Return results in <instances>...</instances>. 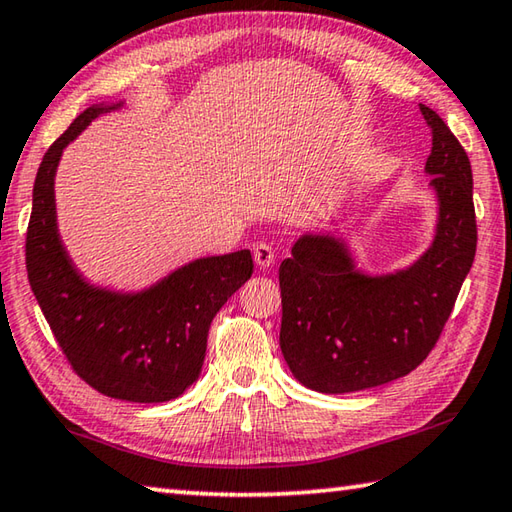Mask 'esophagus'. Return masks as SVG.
Masks as SVG:
<instances>
[{"label":"esophagus","mask_w":512,"mask_h":512,"mask_svg":"<svg viewBox=\"0 0 512 512\" xmlns=\"http://www.w3.org/2000/svg\"><path fill=\"white\" fill-rule=\"evenodd\" d=\"M253 257H255V262H257V266H262V268H268V266H273L275 264V250L268 246V244H257L255 248H253Z\"/></svg>","instance_id":"esophagus-1"}]
</instances>
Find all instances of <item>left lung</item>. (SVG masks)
I'll return each instance as SVG.
<instances>
[{
    "instance_id": "8db88e82",
    "label": "left lung",
    "mask_w": 512,
    "mask_h": 512,
    "mask_svg": "<svg viewBox=\"0 0 512 512\" xmlns=\"http://www.w3.org/2000/svg\"><path fill=\"white\" fill-rule=\"evenodd\" d=\"M425 172L439 197L427 253L407 271H353L333 237L304 235L280 266V347L293 376L322 394L360 392L407 376L439 342L477 250L472 167L457 136L430 107Z\"/></svg>"
}]
</instances>
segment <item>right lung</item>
<instances>
[{"mask_svg": "<svg viewBox=\"0 0 512 512\" xmlns=\"http://www.w3.org/2000/svg\"><path fill=\"white\" fill-rule=\"evenodd\" d=\"M116 107L85 109L46 150L33 185L26 271L55 342L87 385L120 401L165 403L199 378L210 322L253 275V255L237 250L197 259L136 295L100 291L82 280L60 244L53 176L64 147Z\"/></svg>", "mask_w": 512, "mask_h": 512, "instance_id": "add662e5", "label": "right lung"}]
</instances>
